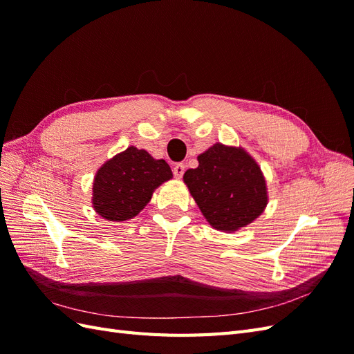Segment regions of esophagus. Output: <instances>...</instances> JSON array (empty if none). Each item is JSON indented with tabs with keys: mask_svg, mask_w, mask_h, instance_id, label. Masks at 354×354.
Instances as JSON below:
<instances>
[{
	"mask_svg": "<svg viewBox=\"0 0 354 354\" xmlns=\"http://www.w3.org/2000/svg\"><path fill=\"white\" fill-rule=\"evenodd\" d=\"M185 169H186L185 164H181V162L176 164V165H174V168H173V171H174V176H176L177 178H181V177H183V174H185Z\"/></svg>",
	"mask_w": 354,
	"mask_h": 354,
	"instance_id": "esophagus-1",
	"label": "esophagus"
}]
</instances>
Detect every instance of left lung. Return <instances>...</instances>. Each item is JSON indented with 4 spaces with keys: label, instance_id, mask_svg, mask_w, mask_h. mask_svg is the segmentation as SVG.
<instances>
[{
    "label": "left lung",
    "instance_id": "left-lung-1",
    "mask_svg": "<svg viewBox=\"0 0 354 354\" xmlns=\"http://www.w3.org/2000/svg\"><path fill=\"white\" fill-rule=\"evenodd\" d=\"M198 162L183 180L214 229L236 232L261 216L267 205L266 180L242 147L216 143L198 156Z\"/></svg>",
    "mask_w": 354,
    "mask_h": 354
}]
</instances>
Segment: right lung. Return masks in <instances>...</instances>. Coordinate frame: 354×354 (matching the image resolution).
Segmentation results:
<instances>
[{
  "label": "right lung",
  "mask_w": 354,
  "mask_h": 354,
  "mask_svg": "<svg viewBox=\"0 0 354 354\" xmlns=\"http://www.w3.org/2000/svg\"><path fill=\"white\" fill-rule=\"evenodd\" d=\"M169 178L173 173L164 159H153L143 149L130 146L99 168L93 183V207L109 221L130 220Z\"/></svg>",
  "instance_id": "1"
}]
</instances>
